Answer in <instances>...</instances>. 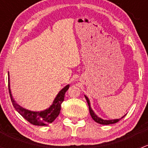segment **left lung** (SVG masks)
Here are the masks:
<instances>
[{"label":"left lung","instance_id":"left-lung-1","mask_svg":"<svg viewBox=\"0 0 148 148\" xmlns=\"http://www.w3.org/2000/svg\"><path fill=\"white\" fill-rule=\"evenodd\" d=\"M84 97H85V99H86V102H87V103H88V105H89V112H90V114H91V117H92V119H93V120H95V122H97V123L101 124V125H111V124H114V123H116V122H119V121H120L121 119H122L125 116V115H124L123 117H121L120 119H116V120H103V119L98 117V116L97 115V114H95V112H94V111L92 110V109L91 108L90 102H89V99H88L87 97L85 96V95H84Z\"/></svg>","mask_w":148,"mask_h":148}]
</instances>
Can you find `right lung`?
<instances>
[{
	"label": "right lung",
	"mask_w": 148,
	"mask_h": 148,
	"mask_svg": "<svg viewBox=\"0 0 148 148\" xmlns=\"http://www.w3.org/2000/svg\"><path fill=\"white\" fill-rule=\"evenodd\" d=\"M69 88V84L64 86L60 92L56 95V98L53 100V104L46 110L44 111L34 112L24 109L21 107L18 104H16L13 99V96L11 95L10 89V79H9V72H8V90H9L10 99L13 107L16 109V111L22 116L24 119H26L28 122L34 125L38 126H44L50 124L54 121L55 119L59 116L61 111V105L63 101L64 100V95L66 92Z\"/></svg>",
	"instance_id": "1"
}]
</instances>
